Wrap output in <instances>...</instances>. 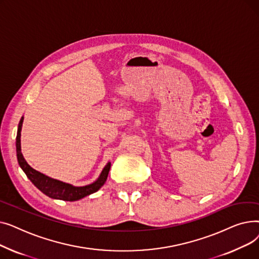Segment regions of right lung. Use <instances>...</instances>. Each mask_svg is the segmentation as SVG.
Instances as JSON below:
<instances>
[{"label":"right lung","mask_w":259,"mask_h":259,"mask_svg":"<svg viewBox=\"0 0 259 259\" xmlns=\"http://www.w3.org/2000/svg\"><path fill=\"white\" fill-rule=\"evenodd\" d=\"M23 120H24V116H22L18 126L17 142H16L17 157H18L19 165L27 175V178L30 180V182L39 190L40 192H43L45 195L53 199L75 201L99 191V190L103 187V185L105 184L108 178L109 171H110L111 162H108V164L104 167L103 171L101 172L99 179L97 181L83 187H76L58 180L51 179L49 176L31 168L28 164H27V161L25 160L21 151V131L23 126Z\"/></svg>","instance_id":"add662e5"}]
</instances>
